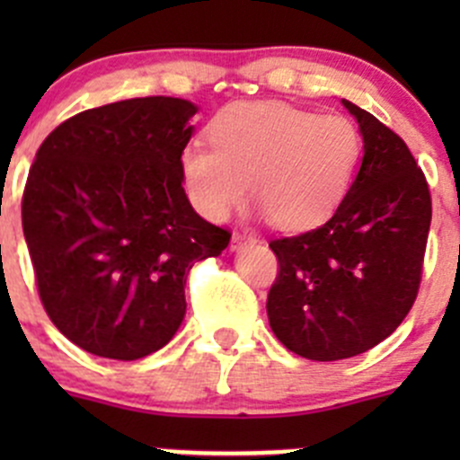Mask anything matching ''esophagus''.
<instances>
[{
  "mask_svg": "<svg viewBox=\"0 0 460 460\" xmlns=\"http://www.w3.org/2000/svg\"><path fill=\"white\" fill-rule=\"evenodd\" d=\"M247 243H256V238L253 235H247V234H234V238H231V252H240L243 249V244Z\"/></svg>",
  "mask_w": 460,
  "mask_h": 460,
  "instance_id": "obj_1",
  "label": "esophagus"
}]
</instances>
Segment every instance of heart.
Wrapping results in <instances>:
<instances>
[{"mask_svg":"<svg viewBox=\"0 0 460 460\" xmlns=\"http://www.w3.org/2000/svg\"><path fill=\"white\" fill-rule=\"evenodd\" d=\"M208 144L180 155L193 207L222 220L247 196L280 229H312L333 216L349 193L363 137L342 115H318L282 102H240L208 124Z\"/></svg>","mask_w":460,"mask_h":460,"instance_id":"1","label":"heart"}]
</instances>
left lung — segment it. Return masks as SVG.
<instances>
[{"mask_svg":"<svg viewBox=\"0 0 460 460\" xmlns=\"http://www.w3.org/2000/svg\"><path fill=\"white\" fill-rule=\"evenodd\" d=\"M363 136V162L332 217L269 243L280 273L267 298L278 341L309 360L358 356L396 332L419 294L431 198L407 144L342 100Z\"/></svg>","mask_w":460,"mask_h":460,"instance_id":"obj_1","label":"left lung"}]
</instances>
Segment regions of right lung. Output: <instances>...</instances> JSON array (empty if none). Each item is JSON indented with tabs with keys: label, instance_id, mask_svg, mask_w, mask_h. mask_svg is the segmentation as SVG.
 <instances>
[{
	"label": "right lung",
	"instance_id": "right-lung-1",
	"mask_svg": "<svg viewBox=\"0 0 460 460\" xmlns=\"http://www.w3.org/2000/svg\"><path fill=\"white\" fill-rule=\"evenodd\" d=\"M196 113L180 97L113 102L73 115L37 151L22 198L37 291L88 354L137 360L162 349L187 314L191 267L229 244L182 187Z\"/></svg>",
	"mask_w": 460,
	"mask_h": 460
}]
</instances>
